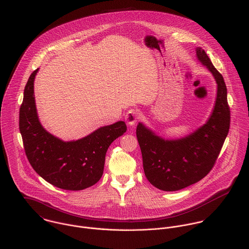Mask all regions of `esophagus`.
I'll use <instances>...</instances> for the list:
<instances>
[{
    "instance_id": "obj_1",
    "label": "esophagus",
    "mask_w": 249,
    "mask_h": 249,
    "mask_svg": "<svg viewBox=\"0 0 249 249\" xmlns=\"http://www.w3.org/2000/svg\"><path fill=\"white\" fill-rule=\"evenodd\" d=\"M139 119V112L136 109H130L125 115V120L129 126H134Z\"/></svg>"
}]
</instances>
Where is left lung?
Listing matches in <instances>:
<instances>
[{"label":"left lung","mask_w":249,"mask_h":249,"mask_svg":"<svg viewBox=\"0 0 249 249\" xmlns=\"http://www.w3.org/2000/svg\"><path fill=\"white\" fill-rule=\"evenodd\" d=\"M196 52L197 60L216 84L214 105L207 121L179 139H164L142 122L137 127L145 176L164 192L179 191L203 179L213 168L229 132L230 109L223 77L205 51L197 47Z\"/></svg>","instance_id":"obj_1"}]
</instances>
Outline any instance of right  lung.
I'll return each mask as SVG.
<instances>
[{
	"label": "right lung",
	"instance_id": "right-lung-1",
	"mask_svg": "<svg viewBox=\"0 0 249 249\" xmlns=\"http://www.w3.org/2000/svg\"><path fill=\"white\" fill-rule=\"evenodd\" d=\"M37 72L38 69L34 71L28 80L19 112V129L27 158L36 172L56 188L66 191L89 188L103 175L107 150L127 131V126L124 121H117L69 142L52 135L37 114L34 89Z\"/></svg>",
	"mask_w": 249,
	"mask_h": 249
}]
</instances>
